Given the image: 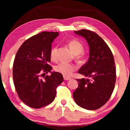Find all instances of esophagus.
<instances>
[{"mask_svg": "<svg viewBox=\"0 0 130 130\" xmlns=\"http://www.w3.org/2000/svg\"><path fill=\"white\" fill-rule=\"evenodd\" d=\"M71 78H69V77H67V76H63V79L65 80H70Z\"/></svg>", "mask_w": 130, "mask_h": 130, "instance_id": "obj_1", "label": "esophagus"}]
</instances>
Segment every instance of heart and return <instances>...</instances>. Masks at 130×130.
Instances as JSON below:
<instances>
[{"mask_svg": "<svg viewBox=\"0 0 130 130\" xmlns=\"http://www.w3.org/2000/svg\"><path fill=\"white\" fill-rule=\"evenodd\" d=\"M68 46L74 55L78 56L84 50V47L82 44L76 40L70 41L68 43ZM57 47H54L50 51V57L51 60H55L56 58ZM75 66L72 63L65 62H61L54 67L55 70L57 73L62 74L66 76H70L75 70Z\"/></svg>", "mask_w": 130, "mask_h": 130, "instance_id": "1", "label": "heart"}]
</instances>
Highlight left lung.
<instances>
[{"instance_id": "1", "label": "left lung", "mask_w": 130, "mask_h": 130, "mask_svg": "<svg viewBox=\"0 0 130 130\" xmlns=\"http://www.w3.org/2000/svg\"><path fill=\"white\" fill-rule=\"evenodd\" d=\"M74 32L84 37L89 45V59L78 73L90 79H76L78 87L73 93V98L82 108L97 109L106 103L114 89L116 74L113 55L95 32L87 29Z\"/></svg>"}]
</instances>
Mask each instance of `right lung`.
I'll return each mask as SVG.
<instances>
[{"label":"right lung","instance_id":"1","mask_svg":"<svg viewBox=\"0 0 130 130\" xmlns=\"http://www.w3.org/2000/svg\"><path fill=\"white\" fill-rule=\"evenodd\" d=\"M59 32H42L24 41L17 52L13 78L19 98L27 106L40 108L54 101L56 88L63 80L61 74L52 72L51 44ZM43 72L51 76L42 79Z\"/></svg>","mask_w":130,"mask_h":130}]
</instances>
